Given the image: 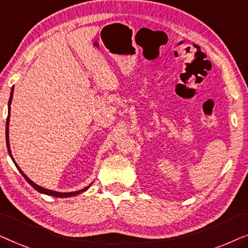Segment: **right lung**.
I'll list each match as a JSON object with an SVG mask.
<instances>
[{
    "instance_id": "1",
    "label": "right lung",
    "mask_w": 248,
    "mask_h": 248,
    "mask_svg": "<svg viewBox=\"0 0 248 248\" xmlns=\"http://www.w3.org/2000/svg\"><path fill=\"white\" fill-rule=\"evenodd\" d=\"M12 96H13V88H12V90H11V96H10V100H9V115H8V120H6V130H5V137H6V147H8V151H9V154H10V155H11V151H10V145H9V117H10V105H11V100H12ZM12 158V157H11ZM12 160H13V158H12ZM16 164V162H15ZM16 168L19 169V171L21 172L22 174V176L23 177L26 178V181L29 183L30 185L32 186L33 188L36 189V191H38V192H40V193H44V194H47V195H52V196H56V198H69V196H73V195H78V194H80V193H82V192H84L86 191V189H88L90 187L91 185H89V186H87L86 188H83V189H80V191H77V192H71V193H60V192H55V191H50V189H46V188H43V187H40V186H38L37 184H35V183H33L32 181H30V179L27 177V176L23 174L22 172V170L21 169H20L18 166H16Z\"/></svg>"
}]
</instances>
